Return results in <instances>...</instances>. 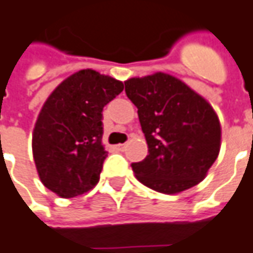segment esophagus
<instances>
[{
  "instance_id": "esophagus-1",
  "label": "esophagus",
  "mask_w": 253,
  "mask_h": 253,
  "mask_svg": "<svg viewBox=\"0 0 253 253\" xmlns=\"http://www.w3.org/2000/svg\"><path fill=\"white\" fill-rule=\"evenodd\" d=\"M124 149H125V144H117L116 146L117 151H124Z\"/></svg>"
}]
</instances>
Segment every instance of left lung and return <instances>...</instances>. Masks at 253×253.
Masks as SVG:
<instances>
[{
  "label": "left lung",
  "instance_id": "1",
  "mask_svg": "<svg viewBox=\"0 0 253 253\" xmlns=\"http://www.w3.org/2000/svg\"><path fill=\"white\" fill-rule=\"evenodd\" d=\"M125 93L137 107L149 146V156L132 163L137 180L165 194L198 184L220 149V124L211 104L164 73L130 78Z\"/></svg>",
  "mask_w": 253,
  "mask_h": 253
}]
</instances>
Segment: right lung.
I'll return each instance as SVG.
<instances>
[{
	"mask_svg": "<svg viewBox=\"0 0 253 253\" xmlns=\"http://www.w3.org/2000/svg\"><path fill=\"white\" fill-rule=\"evenodd\" d=\"M123 89L121 81L81 70L50 93L33 133V156L46 189L71 198L96 186L107 157L102 111Z\"/></svg>",
	"mask_w": 253,
	"mask_h": 253,
	"instance_id": "right-lung-1",
	"label": "right lung"
}]
</instances>
